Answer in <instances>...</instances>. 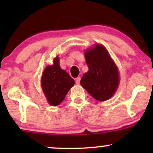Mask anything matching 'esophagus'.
Masks as SVG:
<instances>
[{
  "label": "esophagus",
  "mask_w": 153,
  "mask_h": 153,
  "mask_svg": "<svg viewBox=\"0 0 153 153\" xmlns=\"http://www.w3.org/2000/svg\"><path fill=\"white\" fill-rule=\"evenodd\" d=\"M80 77H78V78H75V82H76V84H80Z\"/></svg>",
  "instance_id": "34e87169"
}]
</instances>
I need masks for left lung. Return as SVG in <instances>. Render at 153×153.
Returning a JSON list of instances; mask_svg holds the SVG:
<instances>
[{
	"label": "left lung",
	"mask_w": 153,
	"mask_h": 153,
	"mask_svg": "<svg viewBox=\"0 0 153 153\" xmlns=\"http://www.w3.org/2000/svg\"><path fill=\"white\" fill-rule=\"evenodd\" d=\"M89 71L80 84L92 97L100 101L109 99L119 85L118 70L106 49L101 45L85 52Z\"/></svg>",
	"instance_id": "8db88e82"
}]
</instances>
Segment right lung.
Masks as SVG:
<instances>
[{
  "label": "right lung",
  "mask_w": 153,
  "mask_h": 153,
  "mask_svg": "<svg viewBox=\"0 0 153 153\" xmlns=\"http://www.w3.org/2000/svg\"><path fill=\"white\" fill-rule=\"evenodd\" d=\"M53 62L44 71L42 87L49 103L54 106L62 103L75 81L65 71L61 69L58 57L54 58Z\"/></svg>",
  "instance_id": "obj_1"
}]
</instances>
